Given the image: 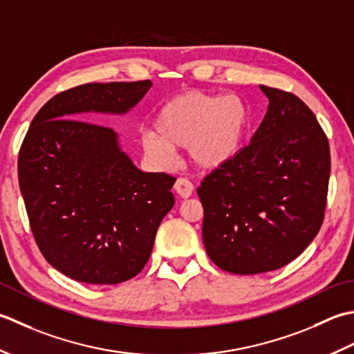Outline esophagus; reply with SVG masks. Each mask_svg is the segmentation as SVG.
I'll use <instances>...</instances> for the list:
<instances>
[{
	"label": "esophagus",
	"instance_id": "1",
	"mask_svg": "<svg viewBox=\"0 0 354 354\" xmlns=\"http://www.w3.org/2000/svg\"><path fill=\"white\" fill-rule=\"evenodd\" d=\"M174 191L182 198H187V197H191V194L194 191V186L187 178H177V182L174 185Z\"/></svg>",
	"mask_w": 354,
	"mask_h": 354
}]
</instances>
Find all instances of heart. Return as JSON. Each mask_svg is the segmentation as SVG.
I'll return each instance as SVG.
<instances>
[{"mask_svg":"<svg viewBox=\"0 0 354 354\" xmlns=\"http://www.w3.org/2000/svg\"><path fill=\"white\" fill-rule=\"evenodd\" d=\"M249 125L248 105L238 96L187 91L158 108L153 133L143 136L142 148L163 165L172 160L176 151L187 148L196 167L214 171L241 153Z\"/></svg>","mask_w":354,"mask_h":354,"instance_id":"obj_1","label":"heart"}]
</instances>
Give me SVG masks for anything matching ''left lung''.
<instances>
[{"mask_svg":"<svg viewBox=\"0 0 354 354\" xmlns=\"http://www.w3.org/2000/svg\"><path fill=\"white\" fill-rule=\"evenodd\" d=\"M259 88L269 106L250 143L197 189L207 255L236 275L293 261L319 232L327 205L330 148L313 111L292 93Z\"/></svg>","mask_w":354,"mask_h":354,"instance_id":"8db88e82","label":"left lung"}]
</instances>
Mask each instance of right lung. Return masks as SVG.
<instances>
[{
	"mask_svg": "<svg viewBox=\"0 0 354 354\" xmlns=\"http://www.w3.org/2000/svg\"><path fill=\"white\" fill-rule=\"evenodd\" d=\"M153 82L84 84L52 97L33 118L18 156L19 189L41 254L64 275L119 284L148 263L172 206L176 178L143 172L110 127L84 113L127 114Z\"/></svg>",
	"mask_w": 354,
	"mask_h": 354,
	"instance_id": "add662e5",
	"label": "right lung"
}]
</instances>
